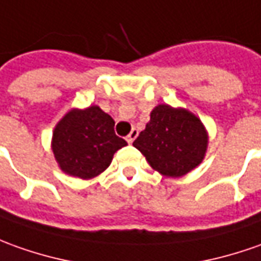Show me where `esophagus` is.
Wrapping results in <instances>:
<instances>
[{
  "mask_svg": "<svg viewBox=\"0 0 261 261\" xmlns=\"http://www.w3.org/2000/svg\"><path fill=\"white\" fill-rule=\"evenodd\" d=\"M137 136H138V130H136V128H133V130L130 131V134H128V136H127V141H128V143H133V141H134V140H136V138H137Z\"/></svg>",
  "mask_w": 261,
  "mask_h": 261,
  "instance_id": "esophagus-1",
  "label": "esophagus"
}]
</instances>
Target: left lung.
I'll return each mask as SVG.
<instances>
[{
  "label": "left lung",
  "instance_id": "left-lung-1",
  "mask_svg": "<svg viewBox=\"0 0 261 261\" xmlns=\"http://www.w3.org/2000/svg\"><path fill=\"white\" fill-rule=\"evenodd\" d=\"M133 145L153 170L164 177L178 178L204 160L208 133L201 120L189 110L159 104Z\"/></svg>",
  "mask_w": 261,
  "mask_h": 261
}]
</instances>
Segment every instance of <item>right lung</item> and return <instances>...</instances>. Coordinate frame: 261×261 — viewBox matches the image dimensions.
Returning <instances> with one entry per match:
<instances>
[{
	"label": "right lung",
	"instance_id": "right-lung-1",
	"mask_svg": "<svg viewBox=\"0 0 261 261\" xmlns=\"http://www.w3.org/2000/svg\"><path fill=\"white\" fill-rule=\"evenodd\" d=\"M127 141L116 136L114 120L98 106L72 108L57 123L51 148L65 174L90 180L111 164Z\"/></svg>",
	"mask_w": 261,
	"mask_h": 261
}]
</instances>
